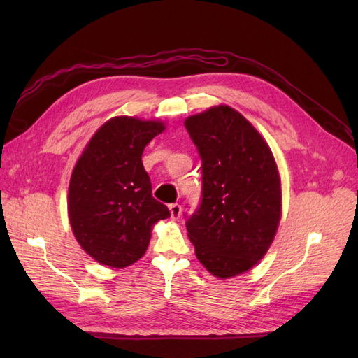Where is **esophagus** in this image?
<instances>
[{"label": "esophagus", "instance_id": "esophagus-1", "mask_svg": "<svg viewBox=\"0 0 358 358\" xmlns=\"http://www.w3.org/2000/svg\"><path fill=\"white\" fill-rule=\"evenodd\" d=\"M169 209H170L171 220H179V216H180V213H182L180 204H179V203H171V204L169 206Z\"/></svg>", "mask_w": 358, "mask_h": 358}]
</instances>
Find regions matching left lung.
I'll return each mask as SVG.
<instances>
[{"label": "left lung", "mask_w": 358, "mask_h": 358, "mask_svg": "<svg viewBox=\"0 0 358 358\" xmlns=\"http://www.w3.org/2000/svg\"><path fill=\"white\" fill-rule=\"evenodd\" d=\"M201 158V201L187 220L199 262L218 278L252 268L280 220V179L272 150L246 119L215 106L185 119Z\"/></svg>", "instance_id": "left-lung-1"}]
</instances>
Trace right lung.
<instances>
[{
	"label": "right lung",
	"instance_id": "1",
	"mask_svg": "<svg viewBox=\"0 0 358 358\" xmlns=\"http://www.w3.org/2000/svg\"><path fill=\"white\" fill-rule=\"evenodd\" d=\"M164 124L116 116L96 131L73 170L69 218L76 241L95 262L127 267L146 252L152 225L170 216L152 197L142 154Z\"/></svg>",
	"mask_w": 358,
	"mask_h": 358
}]
</instances>
